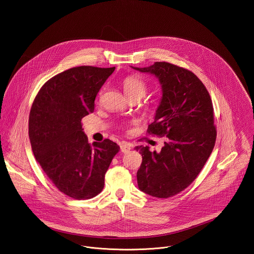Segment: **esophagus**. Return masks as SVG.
<instances>
[{
    "label": "esophagus",
    "instance_id": "1",
    "mask_svg": "<svg viewBox=\"0 0 254 254\" xmlns=\"http://www.w3.org/2000/svg\"><path fill=\"white\" fill-rule=\"evenodd\" d=\"M120 146H121V151L124 153H127L131 149V145L128 143H122Z\"/></svg>",
    "mask_w": 254,
    "mask_h": 254
}]
</instances>
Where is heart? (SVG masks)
I'll use <instances>...</instances> for the list:
<instances>
[{"label":"heart","mask_w":254,"mask_h":254,"mask_svg":"<svg viewBox=\"0 0 254 254\" xmlns=\"http://www.w3.org/2000/svg\"><path fill=\"white\" fill-rule=\"evenodd\" d=\"M123 85L125 93L128 98L138 97L141 99L142 97L145 96L146 92V84L138 75L132 74L127 76L123 82Z\"/></svg>","instance_id":"1"}]
</instances>
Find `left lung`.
<instances>
[{
    "mask_svg": "<svg viewBox=\"0 0 254 254\" xmlns=\"http://www.w3.org/2000/svg\"><path fill=\"white\" fill-rule=\"evenodd\" d=\"M133 68L159 79L162 98L147 132L167 136L160 152L135 147L143 158L138 187L153 197L169 198L196 179L212 152L217 133L212 102L201 80L186 68L167 62Z\"/></svg>",
    "mask_w": 254,
    "mask_h": 254,
    "instance_id": "1",
    "label": "left lung"
}]
</instances>
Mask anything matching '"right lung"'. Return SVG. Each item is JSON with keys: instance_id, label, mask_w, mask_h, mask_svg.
Instances as JSON below:
<instances>
[{"instance_id": "add662e5", "label": "right lung", "mask_w": 254, "mask_h": 254, "mask_svg": "<svg viewBox=\"0 0 254 254\" xmlns=\"http://www.w3.org/2000/svg\"><path fill=\"white\" fill-rule=\"evenodd\" d=\"M114 69L82 65L59 73L41 87L30 109L28 135L37 162L61 192L76 200L103 190L120 149L109 139L90 145L81 123Z\"/></svg>"}]
</instances>
